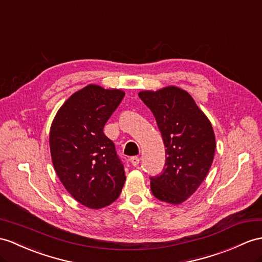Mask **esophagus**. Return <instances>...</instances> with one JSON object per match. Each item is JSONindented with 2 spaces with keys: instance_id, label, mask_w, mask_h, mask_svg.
<instances>
[{
  "instance_id": "obj_1",
  "label": "esophagus",
  "mask_w": 262,
  "mask_h": 262,
  "mask_svg": "<svg viewBox=\"0 0 262 262\" xmlns=\"http://www.w3.org/2000/svg\"><path fill=\"white\" fill-rule=\"evenodd\" d=\"M130 162L133 165V167H137V165L140 163V159L138 157H131L130 158Z\"/></svg>"
}]
</instances>
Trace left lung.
Returning a JSON list of instances; mask_svg holds the SVG:
<instances>
[{
	"instance_id": "1",
	"label": "left lung",
	"mask_w": 262,
	"mask_h": 262,
	"mask_svg": "<svg viewBox=\"0 0 262 262\" xmlns=\"http://www.w3.org/2000/svg\"><path fill=\"white\" fill-rule=\"evenodd\" d=\"M139 97L155 116L167 148L162 173L150 178L151 191L159 200L180 205L195 192L212 164L216 144L211 122L180 88L141 91Z\"/></svg>"
}]
</instances>
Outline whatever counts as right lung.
<instances>
[{"mask_svg": "<svg viewBox=\"0 0 262 262\" xmlns=\"http://www.w3.org/2000/svg\"><path fill=\"white\" fill-rule=\"evenodd\" d=\"M124 92L89 84L57 111L50 130L53 167L63 186L81 205L101 209L116 201L125 182L116 146L103 133Z\"/></svg>", "mask_w": 262, "mask_h": 262, "instance_id": "obj_1", "label": "right lung"}]
</instances>
